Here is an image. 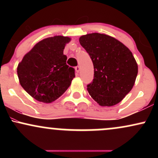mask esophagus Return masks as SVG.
Returning <instances> with one entry per match:
<instances>
[{"label":"esophagus","instance_id":"34e87169","mask_svg":"<svg viewBox=\"0 0 158 158\" xmlns=\"http://www.w3.org/2000/svg\"><path fill=\"white\" fill-rule=\"evenodd\" d=\"M75 70H76V71H77V73H79V70H80V68H79V66H77L75 68Z\"/></svg>","mask_w":158,"mask_h":158}]
</instances>
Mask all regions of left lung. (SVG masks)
<instances>
[{
    "label": "left lung",
    "instance_id": "left-lung-1",
    "mask_svg": "<svg viewBox=\"0 0 158 158\" xmlns=\"http://www.w3.org/2000/svg\"><path fill=\"white\" fill-rule=\"evenodd\" d=\"M79 43L89 54L94 64L93 81L88 91L101 106L118 104L135 85L138 66L126 45L106 34H87Z\"/></svg>",
    "mask_w": 158,
    "mask_h": 158
}]
</instances>
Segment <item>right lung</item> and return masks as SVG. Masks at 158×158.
<instances>
[{
  "label": "right lung",
  "instance_id": "right-lung-1",
  "mask_svg": "<svg viewBox=\"0 0 158 158\" xmlns=\"http://www.w3.org/2000/svg\"><path fill=\"white\" fill-rule=\"evenodd\" d=\"M67 36L56 35L38 42L23 56L17 68L19 82L39 102L51 103L60 97L75 77V70L66 64Z\"/></svg>",
  "mask_w": 158,
  "mask_h": 158
}]
</instances>
